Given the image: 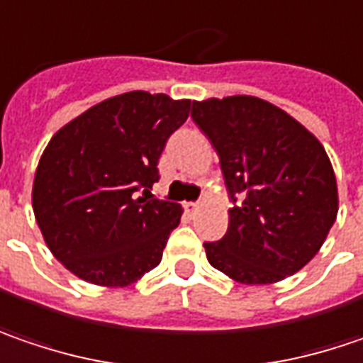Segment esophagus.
I'll list each match as a JSON object with an SVG mask.
<instances>
[{"mask_svg":"<svg viewBox=\"0 0 363 363\" xmlns=\"http://www.w3.org/2000/svg\"><path fill=\"white\" fill-rule=\"evenodd\" d=\"M184 206H186V210H188V212H196V210L200 208V204H198V202H186Z\"/></svg>","mask_w":363,"mask_h":363,"instance_id":"obj_1","label":"esophagus"}]
</instances>
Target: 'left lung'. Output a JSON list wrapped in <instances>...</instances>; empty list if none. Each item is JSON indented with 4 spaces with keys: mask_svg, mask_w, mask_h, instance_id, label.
Returning a JSON list of instances; mask_svg holds the SVG:
<instances>
[{
    "mask_svg": "<svg viewBox=\"0 0 363 363\" xmlns=\"http://www.w3.org/2000/svg\"><path fill=\"white\" fill-rule=\"evenodd\" d=\"M191 118L220 159L227 235L204 243L212 267L241 284H274L323 247L339 210L325 147L281 108L255 96L191 104Z\"/></svg>",
    "mask_w": 363,
    "mask_h": 363,
    "instance_id": "8db88e82",
    "label": "left lung"
}]
</instances>
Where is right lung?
Returning a JSON list of instances; mask_svg holds the SVG:
<instances>
[{"label":"right lung","instance_id":"obj_1","mask_svg":"<svg viewBox=\"0 0 363 363\" xmlns=\"http://www.w3.org/2000/svg\"><path fill=\"white\" fill-rule=\"evenodd\" d=\"M190 100L128 91L67 122L38 161L32 208L50 253L77 278L124 288L159 265L182 206L157 200L159 157Z\"/></svg>","mask_w":363,"mask_h":363}]
</instances>
